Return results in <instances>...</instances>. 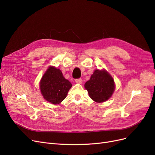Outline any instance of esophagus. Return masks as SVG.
I'll return each mask as SVG.
<instances>
[{"label": "esophagus", "mask_w": 155, "mask_h": 155, "mask_svg": "<svg viewBox=\"0 0 155 155\" xmlns=\"http://www.w3.org/2000/svg\"><path fill=\"white\" fill-rule=\"evenodd\" d=\"M75 81H76V83H79V84H81L82 82H83V80L81 78H79V79H76V80H75Z\"/></svg>", "instance_id": "esophagus-1"}]
</instances>
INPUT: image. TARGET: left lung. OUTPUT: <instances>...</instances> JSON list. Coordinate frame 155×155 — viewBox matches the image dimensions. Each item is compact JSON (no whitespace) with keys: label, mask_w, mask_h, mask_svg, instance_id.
Segmentation results:
<instances>
[{"label":"left lung","mask_w":155,"mask_h":155,"mask_svg":"<svg viewBox=\"0 0 155 155\" xmlns=\"http://www.w3.org/2000/svg\"><path fill=\"white\" fill-rule=\"evenodd\" d=\"M114 83L110 75L105 70H96L85 87L91 99L97 103L107 101L114 91Z\"/></svg>","instance_id":"1"}]
</instances>
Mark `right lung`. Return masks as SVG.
I'll list each match as a JSON object with an SVG mask.
<instances>
[{"instance_id":"right-lung-1","label":"right lung","mask_w":155,"mask_h":155,"mask_svg":"<svg viewBox=\"0 0 155 155\" xmlns=\"http://www.w3.org/2000/svg\"><path fill=\"white\" fill-rule=\"evenodd\" d=\"M71 87V83L63 77L61 71L54 67L48 68L40 82L42 95L54 105L59 104L66 97Z\"/></svg>"}]
</instances>
